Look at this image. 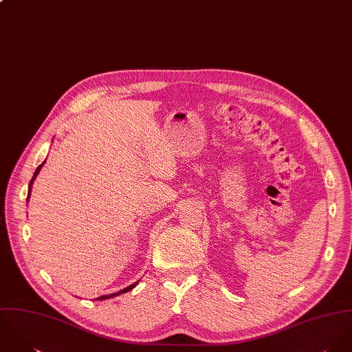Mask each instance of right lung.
<instances>
[{
    "label": "right lung",
    "instance_id": "obj_1",
    "mask_svg": "<svg viewBox=\"0 0 352 352\" xmlns=\"http://www.w3.org/2000/svg\"><path fill=\"white\" fill-rule=\"evenodd\" d=\"M43 163H45V162H43ZM43 163H42V164H39V166H38V168H36V170H35V173H34V177H32V179H31V182H30V188H28V196H27V201H28V197H30V193H31V186H32V182H34L35 177L38 175V173L41 171V168H42ZM138 283H139V281H136V283L131 284L129 287H126V288H124V289H121V291H118V292H114V294H110V295H103V296H99V298H96V299H98V300H103V299L114 298V296H117V295H120V294H124V292H128V291H131L133 287H136V284H138Z\"/></svg>",
    "mask_w": 352,
    "mask_h": 352
}]
</instances>
